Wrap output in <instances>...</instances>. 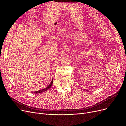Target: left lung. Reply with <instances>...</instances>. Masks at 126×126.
Segmentation results:
<instances>
[{
  "label": "left lung",
  "mask_w": 126,
  "mask_h": 126,
  "mask_svg": "<svg viewBox=\"0 0 126 126\" xmlns=\"http://www.w3.org/2000/svg\"><path fill=\"white\" fill-rule=\"evenodd\" d=\"M83 90H85V89H83Z\"/></svg>",
  "instance_id": "8db88e82"
}]
</instances>
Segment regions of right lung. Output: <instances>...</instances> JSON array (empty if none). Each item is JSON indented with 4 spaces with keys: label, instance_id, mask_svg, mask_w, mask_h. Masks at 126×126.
I'll return each mask as SVG.
<instances>
[{
    "label": "right lung",
    "instance_id": "obj_1",
    "mask_svg": "<svg viewBox=\"0 0 126 126\" xmlns=\"http://www.w3.org/2000/svg\"><path fill=\"white\" fill-rule=\"evenodd\" d=\"M52 82H53V79H52V80H51L50 84H49L48 85V86H47L46 88H45L43 89H41V90H40L34 91V92H32V93H33V94H39V93H42L44 92V91H46L48 90V89H49L50 88V87H51V86L52 85Z\"/></svg>",
    "mask_w": 126,
    "mask_h": 126
}]
</instances>
